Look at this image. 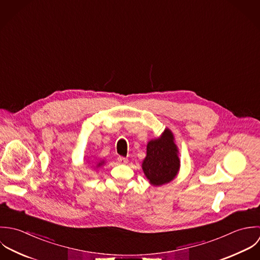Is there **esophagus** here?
<instances>
[{
	"label": "esophagus",
	"instance_id": "esophagus-1",
	"mask_svg": "<svg viewBox=\"0 0 260 260\" xmlns=\"http://www.w3.org/2000/svg\"><path fill=\"white\" fill-rule=\"evenodd\" d=\"M117 161H118L119 164H121V165H125V164L127 162V158H125V157H123V156H118V157H117Z\"/></svg>",
	"mask_w": 260,
	"mask_h": 260
}]
</instances>
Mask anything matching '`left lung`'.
<instances>
[{
	"instance_id": "left-lung-1",
	"label": "left lung",
	"mask_w": 260,
	"mask_h": 260,
	"mask_svg": "<svg viewBox=\"0 0 260 260\" xmlns=\"http://www.w3.org/2000/svg\"><path fill=\"white\" fill-rule=\"evenodd\" d=\"M180 166L174 134L167 127L158 138L149 141L147 145V156L142 164L144 174L151 185L157 187L173 181Z\"/></svg>"
}]
</instances>
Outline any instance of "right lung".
<instances>
[{"mask_svg": "<svg viewBox=\"0 0 260 260\" xmlns=\"http://www.w3.org/2000/svg\"><path fill=\"white\" fill-rule=\"evenodd\" d=\"M104 159H101V160H92V166L95 167V168H100L102 167L103 165H104Z\"/></svg>", "mask_w": 260, "mask_h": 260, "instance_id": "add662e5", "label": "right lung"}]
</instances>
